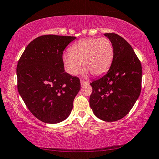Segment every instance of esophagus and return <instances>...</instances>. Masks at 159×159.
<instances>
[{
	"mask_svg": "<svg viewBox=\"0 0 159 159\" xmlns=\"http://www.w3.org/2000/svg\"><path fill=\"white\" fill-rule=\"evenodd\" d=\"M80 82H81V85H82V86H84V85H86V84H89V82H86L85 80H80Z\"/></svg>",
	"mask_w": 159,
	"mask_h": 159,
	"instance_id": "obj_1",
	"label": "esophagus"
}]
</instances>
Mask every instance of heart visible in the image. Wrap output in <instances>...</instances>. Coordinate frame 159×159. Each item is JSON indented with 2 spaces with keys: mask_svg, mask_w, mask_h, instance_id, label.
<instances>
[{
  "mask_svg": "<svg viewBox=\"0 0 159 159\" xmlns=\"http://www.w3.org/2000/svg\"><path fill=\"white\" fill-rule=\"evenodd\" d=\"M114 58L113 43L108 38H87L74 43L70 53L63 56L68 73L77 75L81 70V62L86 72L101 76L111 66Z\"/></svg>",
  "mask_w": 159,
  "mask_h": 159,
  "instance_id": "heart-1",
  "label": "heart"
}]
</instances>
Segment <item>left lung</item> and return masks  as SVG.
<instances>
[{
  "instance_id": "left-lung-1",
  "label": "left lung",
  "mask_w": 159,
  "mask_h": 159,
  "mask_svg": "<svg viewBox=\"0 0 159 159\" xmlns=\"http://www.w3.org/2000/svg\"><path fill=\"white\" fill-rule=\"evenodd\" d=\"M114 48L110 69L102 77L90 83V107L102 120L113 122L129 113L142 89V69L139 58L126 40L115 33H106Z\"/></svg>"
}]
</instances>
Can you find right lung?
<instances>
[{
	"mask_svg": "<svg viewBox=\"0 0 159 159\" xmlns=\"http://www.w3.org/2000/svg\"><path fill=\"white\" fill-rule=\"evenodd\" d=\"M75 36H40L28 44L17 66V89L34 116L46 123L66 120L80 89L77 77L65 72L63 51Z\"/></svg>",
	"mask_w": 159,
	"mask_h": 159,
	"instance_id": "obj_1",
	"label": "right lung"
}]
</instances>
